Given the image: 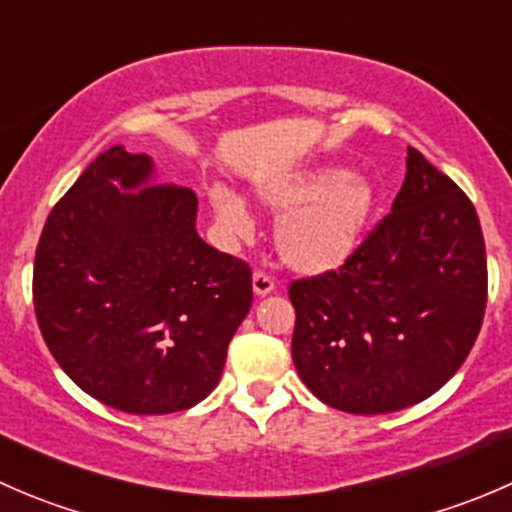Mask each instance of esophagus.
Wrapping results in <instances>:
<instances>
[{"label":"esophagus","mask_w":512,"mask_h":512,"mask_svg":"<svg viewBox=\"0 0 512 512\" xmlns=\"http://www.w3.org/2000/svg\"><path fill=\"white\" fill-rule=\"evenodd\" d=\"M252 292H255L257 297H267L270 292H275V280H272L267 272H255V275H252Z\"/></svg>","instance_id":"1"}]
</instances>
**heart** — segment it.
Here are the masks:
<instances>
[{"instance_id":"b5f03b06","label":"heart","mask_w":512,"mask_h":512,"mask_svg":"<svg viewBox=\"0 0 512 512\" xmlns=\"http://www.w3.org/2000/svg\"><path fill=\"white\" fill-rule=\"evenodd\" d=\"M255 193L262 208L280 218L277 252L299 275L339 270L359 247L374 210V185L342 168H314L267 180ZM208 203L225 237H250L252 215L235 190L213 185Z\"/></svg>"}]
</instances>
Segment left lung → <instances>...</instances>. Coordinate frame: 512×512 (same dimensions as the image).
<instances>
[{
	"label": "left lung",
	"instance_id": "left-lung-1",
	"mask_svg": "<svg viewBox=\"0 0 512 512\" xmlns=\"http://www.w3.org/2000/svg\"><path fill=\"white\" fill-rule=\"evenodd\" d=\"M485 297L476 208L409 148L391 213L359 250L337 272L289 285L294 369L332 409L401 411L461 369L483 324Z\"/></svg>",
	"mask_w": 512,
	"mask_h": 512
}]
</instances>
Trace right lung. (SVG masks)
Returning <instances> with one entry per match:
<instances>
[{"mask_svg":"<svg viewBox=\"0 0 512 512\" xmlns=\"http://www.w3.org/2000/svg\"><path fill=\"white\" fill-rule=\"evenodd\" d=\"M156 165L103 151L54 205L34 260L46 347L111 409L160 416L218 386L252 304V272L195 230L198 198L153 185Z\"/></svg>","mask_w":512,"mask_h":512,"instance_id":"right-lung-1","label":"right lung"}]
</instances>
